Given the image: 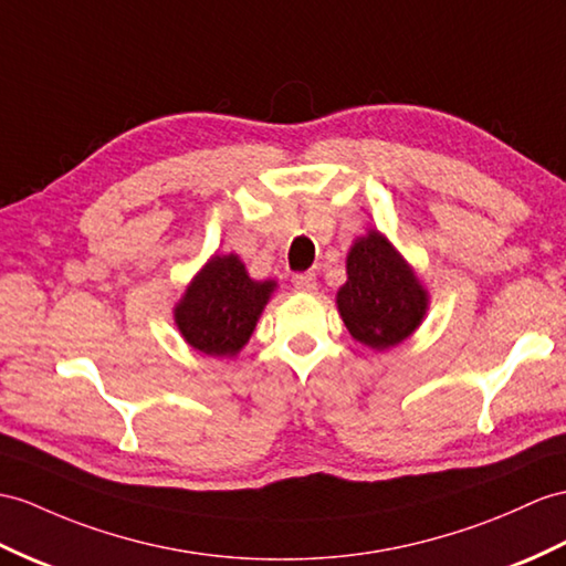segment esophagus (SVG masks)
I'll use <instances>...</instances> for the list:
<instances>
[{"mask_svg": "<svg viewBox=\"0 0 566 566\" xmlns=\"http://www.w3.org/2000/svg\"><path fill=\"white\" fill-rule=\"evenodd\" d=\"M293 285L297 287L300 293H312L316 287V275L312 271H305V273H295L293 275Z\"/></svg>", "mask_w": 566, "mask_h": 566, "instance_id": "34e87169", "label": "esophagus"}]
</instances>
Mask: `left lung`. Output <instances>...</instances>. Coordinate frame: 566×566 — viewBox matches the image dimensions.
Here are the masks:
<instances>
[{
    "label": "left lung",
    "mask_w": 566,
    "mask_h": 566,
    "mask_svg": "<svg viewBox=\"0 0 566 566\" xmlns=\"http://www.w3.org/2000/svg\"><path fill=\"white\" fill-rule=\"evenodd\" d=\"M338 310L355 340L384 350L418 328L427 293L394 247L369 230L350 247L348 281L338 291Z\"/></svg>",
    "instance_id": "obj_1"
}]
</instances>
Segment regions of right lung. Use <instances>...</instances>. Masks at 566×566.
Instances as JSON below:
<instances>
[{
	"label": "right lung",
	"instance_id": "1",
	"mask_svg": "<svg viewBox=\"0 0 566 566\" xmlns=\"http://www.w3.org/2000/svg\"><path fill=\"white\" fill-rule=\"evenodd\" d=\"M273 281H252L235 256H213L175 310V322L191 348L206 355H235L269 302Z\"/></svg>",
	"mask_w": 566,
	"mask_h": 566
}]
</instances>
